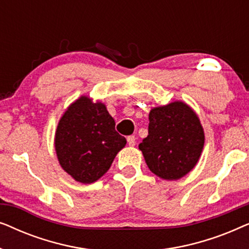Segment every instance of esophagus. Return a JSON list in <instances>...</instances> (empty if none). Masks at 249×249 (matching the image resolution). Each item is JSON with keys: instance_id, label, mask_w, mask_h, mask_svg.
<instances>
[{"instance_id": "obj_1", "label": "esophagus", "mask_w": 249, "mask_h": 249, "mask_svg": "<svg viewBox=\"0 0 249 249\" xmlns=\"http://www.w3.org/2000/svg\"><path fill=\"white\" fill-rule=\"evenodd\" d=\"M127 142H128L129 146H135V144H136L135 136H129V137L127 138Z\"/></svg>"}]
</instances>
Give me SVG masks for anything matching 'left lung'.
I'll return each instance as SVG.
<instances>
[{"label":"left lung","instance_id":"8db88e82","mask_svg":"<svg viewBox=\"0 0 249 249\" xmlns=\"http://www.w3.org/2000/svg\"><path fill=\"white\" fill-rule=\"evenodd\" d=\"M147 137L139 144L148 169L166 181L181 179L195 168L205 135L196 112L182 101L149 111Z\"/></svg>","mask_w":249,"mask_h":249}]
</instances>
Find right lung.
<instances>
[{
    "mask_svg": "<svg viewBox=\"0 0 249 249\" xmlns=\"http://www.w3.org/2000/svg\"><path fill=\"white\" fill-rule=\"evenodd\" d=\"M125 144L105 104L86 95L64 111L54 137L61 168L81 183H93L103 177Z\"/></svg>",
    "mask_w": 249,
    "mask_h": 249,
    "instance_id": "right-lung-1",
    "label": "right lung"
}]
</instances>
